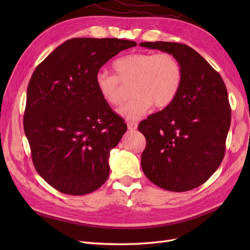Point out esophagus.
Masks as SVG:
<instances>
[{"mask_svg":"<svg viewBox=\"0 0 250 250\" xmlns=\"http://www.w3.org/2000/svg\"><path fill=\"white\" fill-rule=\"evenodd\" d=\"M127 127H128V129H129V130H135L138 128V124L135 122H128Z\"/></svg>","mask_w":250,"mask_h":250,"instance_id":"obj_1","label":"esophagus"}]
</instances>
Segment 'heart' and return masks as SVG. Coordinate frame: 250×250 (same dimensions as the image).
Listing matches in <instances>:
<instances>
[{
	"mask_svg": "<svg viewBox=\"0 0 250 250\" xmlns=\"http://www.w3.org/2000/svg\"><path fill=\"white\" fill-rule=\"evenodd\" d=\"M116 75L100 71L95 85L105 103L117 107L135 96L119 110L127 120H138L154 106L168 107L175 99L183 82V67L171 53H133L118 58L112 63Z\"/></svg>",
	"mask_w": 250,
	"mask_h": 250,
	"instance_id": "heart-1",
	"label": "heart"
}]
</instances>
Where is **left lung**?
Instances as JSON below:
<instances>
[{
  "label": "left lung",
  "instance_id": "8db88e82",
  "mask_svg": "<svg viewBox=\"0 0 250 250\" xmlns=\"http://www.w3.org/2000/svg\"><path fill=\"white\" fill-rule=\"evenodd\" d=\"M140 44L171 53L183 67L175 99L138 127L147 143L141 157L143 172L165 190H193L213 175L224 157L231 120L228 89L219 73L187 44Z\"/></svg>",
  "mask_w": 250,
  "mask_h": 250
}]
</instances>
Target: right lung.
<instances>
[{
    "label": "right lung",
    "instance_id": "obj_1",
    "mask_svg": "<svg viewBox=\"0 0 250 250\" xmlns=\"http://www.w3.org/2000/svg\"><path fill=\"white\" fill-rule=\"evenodd\" d=\"M137 46L119 39H72L34 70L27 88L24 130L37 173L67 195L99 188L109 175V152L127 130L95 85L100 67Z\"/></svg>",
    "mask_w": 250,
    "mask_h": 250
}]
</instances>
